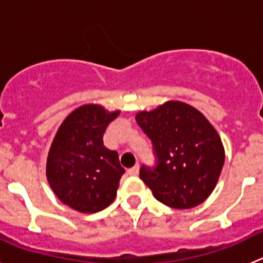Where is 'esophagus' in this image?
Masks as SVG:
<instances>
[{
  "mask_svg": "<svg viewBox=\"0 0 263 263\" xmlns=\"http://www.w3.org/2000/svg\"><path fill=\"white\" fill-rule=\"evenodd\" d=\"M127 173H129V175H132V176L138 175V173H139V167H138V164H136V166H134V167H132V168L127 170Z\"/></svg>",
  "mask_w": 263,
  "mask_h": 263,
  "instance_id": "34e87169",
  "label": "esophagus"
}]
</instances>
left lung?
<instances>
[{
	"label": "left lung",
	"instance_id": "obj_1",
	"mask_svg": "<svg viewBox=\"0 0 263 263\" xmlns=\"http://www.w3.org/2000/svg\"><path fill=\"white\" fill-rule=\"evenodd\" d=\"M136 120L152 139L158 159L157 167L139 171L155 199L176 210L203 203L215 190L225 160L213 125L196 108L174 100L138 111Z\"/></svg>",
	"mask_w": 263,
	"mask_h": 263
}]
</instances>
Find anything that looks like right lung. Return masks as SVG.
I'll return each instance as SVG.
<instances>
[{
	"mask_svg": "<svg viewBox=\"0 0 263 263\" xmlns=\"http://www.w3.org/2000/svg\"><path fill=\"white\" fill-rule=\"evenodd\" d=\"M118 115L120 110L85 104L67 116L53 137L46 163L48 184L78 212H100L116 199L125 170L118 153L104 146L103 136Z\"/></svg>",
	"mask_w": 263,
	"mask_h": 263,
	"instance_id": "add662e5",
	"label": "right lung"
}]
</instances>
